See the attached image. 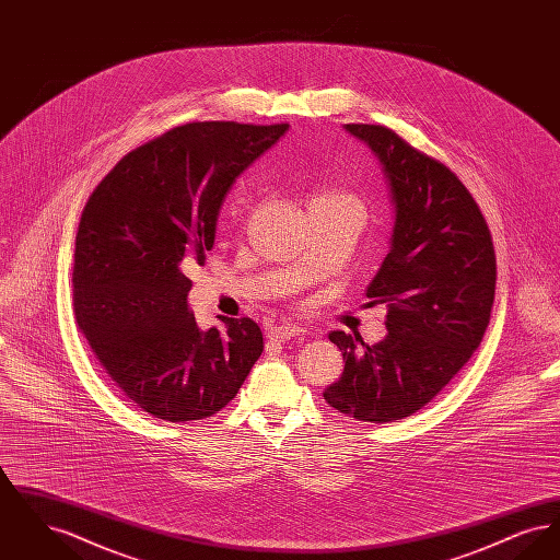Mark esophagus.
<instances>
[{
    "mask_svg": "<svg viewBox=\"0 0 560 560\" xmlns=\"http://www.w3.org/2000/svg\"><path fill=\"white\" fill-rule=\"evenodd\" d=\"M302 334H304V329L298 327V325H277V327H270L268 338L275 340V342H288V340H293Z\"/></svg>",
    "mask_w": 560,
    "mask_h": 560,
    "instance_id": "obj_1",
    "label": "esophagus"
}]
</instances>
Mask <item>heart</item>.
I'll return each instance as SVG.
<instances>
[{"label": "heart", "instance_id": "b5f03b06", "mask_svg": "<svg viewBox=\"0 0 560 560\" xmlns=\"http://www.w3.org/2000/svg\"><path fill=\"white\" fill-rule=\"evenodd\" d=\"M317 201L347 203V206H354V208H359V210H361V201H359L354 195H350V192H342V190H323V192H319V195L313 199V203H317Z\"/></svg>", "mask_w": 560, "mask_h": 560}]
</instances>
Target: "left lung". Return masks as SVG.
Wrapping results in <instances>:
<instances>
[{
    "mask_svg": "<svg viewBox=\"0 0 560 560\" xmlns=\"http://www.w3.org/2000/svg\"><path fill=\"white\" fill-rule=\"evenodd\" d=\"M380 163L393 203L390 249L365 295L386 304V338L331 331L347 359L325 400L363 422L402 420L434 399L479 348L495 295V254L472 195L450 167L384 126L347 124Z\"/></svg>",
    "mask_w": 560,
    "mask_h": 560,
    "instance_id": "left-lung-1",
    "label": "left lung"
}]
</instances>
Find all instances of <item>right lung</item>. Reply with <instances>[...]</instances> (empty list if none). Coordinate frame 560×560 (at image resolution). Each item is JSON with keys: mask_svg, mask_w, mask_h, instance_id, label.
Segmentation results:
<instances>
[{"mask_svg": "<svg viewBox=\"0 0 560 560\" xmlns=\"http://www.w3.org/2000/svg\"><path fill=\"white\" fill-rule=\"evenodd\" d=\"M290 130L197 121L138 147L92 192L73 254L80 331L126 399L165 422L235 399L265 340L252 319L201 329L187 272L206 265L241 174Z\"/></svg>", "mask_w": 560, "mask_h": 560, "instance_id": "right-lung-1", "label": "right lung"}]
</instances>
